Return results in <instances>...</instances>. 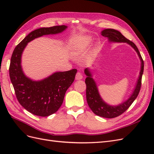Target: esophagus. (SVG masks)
Returning <instances> with one entry per match:
<instances>
[{"label":"esophagus","instance_id":"obj_1","mask_svg":"<svg viewBox=\"0 0 154 154\" xmlns=\"http://www.w3.org/2000/svg\"><path fill=\"white\" fill-rule=\"evenodd\" d=\"M83 78V76H82V74L80 72H78L76 73V80H82V79Z\"/></svg>","mask_w":154,"mask_h":154}]
</instances>
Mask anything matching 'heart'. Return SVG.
I'll list each match as a JSON object with an SVG mask.
<instances>
[{"label":"heart","instance_id":"heart-1","mask_svg":"<svg viewBox=\"0 0 154 154\" xmlns=\"http://www.w3.org/2000/svg\"><path fill=\"white\" fill-rule=\"evenodd\" d=\"M87 42L91 41V38H90V37H88V38H87Z\"/></svg>","mask_w":154,"mask_h":154}]
</instances>
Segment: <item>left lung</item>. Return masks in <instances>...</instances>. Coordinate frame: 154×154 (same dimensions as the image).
I'll use <instances>...</instances> for the list:
<instances>
[{
  "instance_id": "1",
  "label": "left lung",
  "mask_w": 154,
  "mask_h": 154,
  "mask_svg": "<svg viewBox=\"0 0 154 154\" xmlns=\"http://www.w3.org/2000/svg\"><path fill=\"white\" fill-rule=\"evenodd\" d=\"M101 34L103 36L108 38L109 42L110 43L123 42L128 44L136 51L138 57L141 60V70L139 72V76L131 95L127 100L115 106L106 103L102 99L98 91L96 83L92 78V74L90 71V69L86 68L84 70L85 75L87 76L85 79V83L87 86L86 97L88 106L90 107L93 112L97 116L105 118H114L122 114L124 112L127 110L137 97L141 86V78L144 71V62L137 46L132 42L126 38L118 30L114 29H105L101 32Z\"/></svg>"
}]
</instances>
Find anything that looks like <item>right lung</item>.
Returning <instances> with one entry per match:
<instances>
[{
    "label": "right lung",
    "mask_w": 154,
    "mask_h": 154,
    "mask_svg": "<svg viewBox=\"0 0 154 154\" xmlns=\"http://www.w3.org/2000/svg\"><path fill=\"white\" fill-rule=\"evenodd\" d=\"M67 28L66 26L41 27L27 35L14 49L10 66V76L20 104L31 114L46 117L61 106L65 94L75 78L76 69L56 72L43 80L35 81L26 76L21 66L22 54L27 44L34 39L55 35Z\"/></svg>",
    "instance_id": "1"
}]
</instances>
